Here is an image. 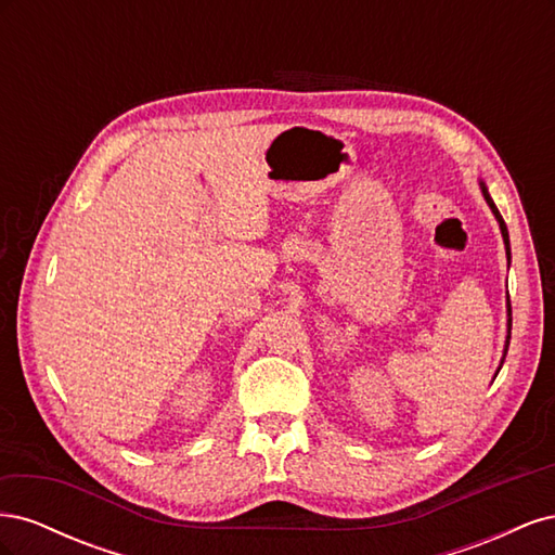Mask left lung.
Wrapping results in <instances>:
<instances>
[{"instance_id":"obj_1","label":"left lung","mask_w":555,"mask_h":555,"mask_svg":"<svg viewBox=\"0 0 555 555\" xmlns=\"http://www.w3.org/2000/svg\"><path fill=\"white\" fill-rule=\"evenodd\" d=\"M479 188H481V194H483V198H486V204H489L491 212L495 215V220H498V224H500V233H502V241H505V251H507V261H509V259H512V249H509V233H507V224H505V220H502L500 210L495 208L493 198H491V194H489V188H486V182H483V180H479ZM509 338H512V306H509V296H507V340H505V351H502L500 367H502V363H505L507 347H509ZM500 367H498V373H500ZM498 373H495V375H498Z\"/></svg>"}]
</instances>
